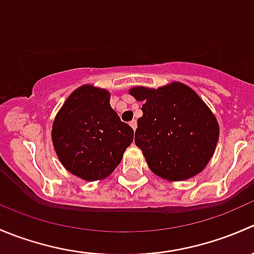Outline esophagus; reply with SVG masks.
Segmentation results:
<instances>
[{
    "label": "esophagus",
    "mask_w": 254,
    "mask_h": 254,
    "mask_svg": "<svg viewBox=\"0 0 254 254\" xmlns=\"http://www.w3.org/2000/svg\"><path fill=\"white\" fill-rule=\"evenodd\" d=\"M129 124H130V127H132V129H134V130L136 129V127H137V123H136V120H131V122H130Z\"/></svg>",
    "instance_id": "esophagus-1"
}]
</instances>
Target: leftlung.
I'll return each instance as SVG.
<instances>
[{
	"label": "left lung",
	"instance_id": "8db88e82",
	"mask_svg": "<svg viewBox=\"0 0 254 254\" xmlns=\"http://www.w3.org/2000/svg\"><path fill=\"white\" fill-rule=\"evenodd\" d=\"M129 93L142 102L135 143L150 170L171 182L199 175L216 148V117L194 89L172 82L157 89L132 87Z\"/></svg>",
	"mask_w": 254,
	"mask_h": 254
}]
</instances>
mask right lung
<instances>
[{"mask_svg":"<svg viewBox=\"0 0 254 254\" xmlns=\"http://www.w3.org/2000/svg\"><path fill=\"white\" fill-rule=\"evenodd\" d=\"M107 89L83 84L56 114L54 150L64 167L88 182L112 175L134 139V130L112 108Z\"/></svg>","mask_w":254,"mask_h":254,"instance_id":"obj_1","label":"right lung"}]
</instances>
